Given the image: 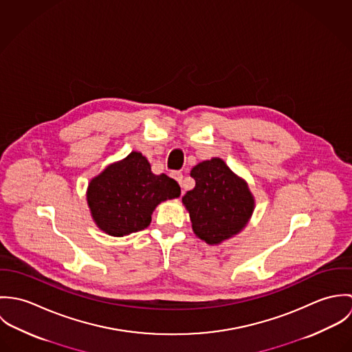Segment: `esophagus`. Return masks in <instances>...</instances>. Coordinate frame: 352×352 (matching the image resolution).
Here are the masks:
<instances>
[{"instance_id":"1","label":"esophagus","mask_w":352,"mask_h":352,"mask_svg":"<svg viewBox=\"0 0 352 352\" xmlns=\"http://www.w3.org/2000/svg\"><path fill=\"white\" fill-rule=\"evenodd\" d=\"M170 176H172L180 186L183 184V173H182V172H172Z\"/></svg>"}]
</instances>
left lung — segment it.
<instances>
[{"label":"left lung","mask_w":352,"mask_h":352,"mask_svg":"<svg viewBox=\"0 0 352 352\" xmlns=\"http://www.w3.org/2000/svg\"><path fill=\"white\" fill-rule=\"evenodd\" d=\"M191 177L195 188L182 201L190 212L194 233L210 245L240 233L254 208L247 182L217 157L194 166Z\"/></svg>","instance_id":"left-lung-1"}]
</instances>
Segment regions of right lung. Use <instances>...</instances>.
Here are the masks:
<instances>
[{
  "label": "right lung",
  "mask_w": 352,
  "mask_h": 352,
  "mask_svg": "<svg viewBox=\"0 0 352 352\" xmlns=\"http://www.w3.org/2000/svg\"><path fill=\"white\" fill-rule=\"evenodd\" d=\"M180 194L176 180L164 173L154 175L146 157L131 151L91 180L87 201L101 230L123 237L146 229L154 208L161 201L179 198Z\"/></svg>",
  "instance_id": "add662e5"
}]
</instances>
